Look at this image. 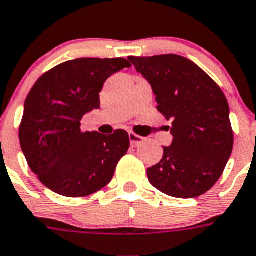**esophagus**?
<instances>
[{
    "label": "esophagus",
    "mask_w": 256,
    "mask_h": 256,
    "mask_svg": "<svg viewBox=\"0 0 256 256\" xmlns=\"http://www.w3.org/2000/svg\"><path fill=\"white\" fill-rule=\"evenodd\" d=\"M128 138H130V143H132V147H138L139 144H142L144 142L143 136H139L135 132H128Z\"/></svg>",
    "instance_id": "obj_1"
}]
</instances>
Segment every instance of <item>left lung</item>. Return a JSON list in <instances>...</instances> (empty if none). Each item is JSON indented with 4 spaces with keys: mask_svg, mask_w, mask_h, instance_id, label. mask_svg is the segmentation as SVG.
I'll return each mask as SVG.
<instances>
[{
    "mask_svg": "<svg viewBox=\"0 0 256 256\" xmlns=\"http://www.w3.org/2000/svg\"><path fill=\"white\" fill-rule=\"evenodd\" d=\"M152 86L158 110L173 143L148 181L169 196L196 198L218 181L233 150V128L224 92L196 64L177 54L128 57Z\"/></svg>",
    "mask_w": 256,
    "mask_h": 256,
    "instance_id": "obj_1",
    "label": "left lung"
}]
</instances>
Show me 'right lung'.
<instances>
[{"label":"right lung","mask_w":256,"mask_h":256,"mask_svg":"<svg viewBox=\"0 0 256 256\" xmlns=\"http://www.w3.org/2000/svg\"><path fill=\"white\" fill-rule=\"evenodd\" d=\"M132 64L124 58H76L40 76L26 98L20 147L31 170L57 194L82 198L102 190L128 152L124 130L110 135L80 130L83 116L100 108L105 80Z\"/></svg>","instance_id":"add662e5"}]
</instances>
